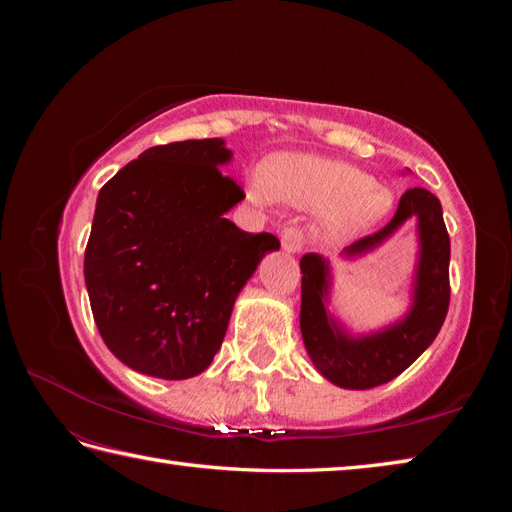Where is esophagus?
Wrapping results in <instances>:
<instances>
[{"label": "esophagus", "mask_w": 512, "mask_h": 512, "mask_svg": "<svg viewBox=\"0 0 512 512\" xmlns=\"http://www.w3.org/2000/svg\"><path fill=\"white\" fill-rule=\"evenodd\" d=\"M280 241H282V250L288 252V254H297V252L301 250V247H303V235H301V230H299V228H292V226L282 232Z\"/></svg>", "instance_id": "obj_1"}]
</instances>
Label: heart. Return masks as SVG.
I'll return each instance as SVG.
<instances>
[{
  "label": "heart",
  "instance_id": "b5f03b06",
  "mask_svg": "<svg viewBox=\"0 0 512 512\" xmlns=\"http://www.w3.org/2000/svg\"><path fill=\"white\" fill-rule=\"evenodd\" d=\"M260 176L247 183V198L262 205L269 198L286 205L324 211L329 235L346 237L376 224L391 209V194L363 170L307 153H277L265 160Z\"/></svg>",
  "mask_w": 512,
  "mask_h": 512
}]
</instances>
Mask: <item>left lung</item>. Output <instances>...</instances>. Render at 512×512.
Instances as JSON below:
<instances>
[{
	"label": "left lung",
	"instance_id": "obj_1",
	"mask_svg": "<svg viewBox=\"0 0 512 512\" xmlns=\"http://www.w3.org/2000/svg\"><path fill=\"white\" fill-rule=\"evenodd\" d=\"M410 218L416 220L418 235V258L410 292L412 305L404 318L380 331L352 335L327 307L331 262L314 252L301 258L303 344L320 374L342 389L363 391L391 382L431 346L442 329L451 301V239L444 226L440 200L429 190H408L401 196L393 220L374 235L348 245L342 256L356 258L376 250Z\"/></svg>",
	"mask_w": 512,
	"mask_h": 512
}]
</instances>
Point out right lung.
<instances>
[{
	"label": "right lung",
	"mask_w": 512,
	"mask_h": 512,
	"mask_svg": "<svg viewBox=\"0 0 512 512\" xmlns=\"http://www.w3.org/2000/svg\"><path fill=\"white\" fill-rule=\"evenodd\" d=\"M222 138L143 151L98 194L85 250L91 312L106 348L138 374L185 380L220 350L239 292L267 252L224 213L245 198L224 177Z\"/></svg>",
	"instance_id": "obj_1"
}]
</instances>
